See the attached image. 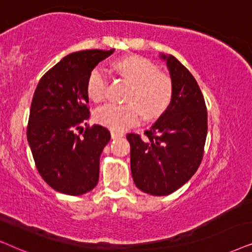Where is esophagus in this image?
Instances as JSON below:
<instances>
[{
    "label": "esophagus",
    "instance_id": "esophagus-1",
    "mask_svg": "<svg viewBox=\"0 0 252 252\" xmlns=\"http://www.w3.org/2000/svg\"><path fill=\"white\" fill-rule=\"evenodd\" d=\"M112 138L113 139H116V138H120V137H123L124 133L123 132H120V131H114V130H112Z\"/></svg>",
    "mask_w": 252,
    "mask_h": 252
}]
</instances>
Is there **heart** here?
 <instances>
[{
  "mask_svg": "<svg viewBox=\"0 0 252 252\" xmlns=\"http://www.w3.org/2000/svg\"><path fill=\"white\" fill-rule=\"evenodd\" d=\"M120 75L132 84L126 105L107 103L95 110L94 120L113 130H126L135 126L145 115L153 120L168 108L173 96V82L166 73L158 71V66L143 56L130 55L115 63ZM86 91L94 102L105 99L107 78L100 68L93 69L87 79Z\"/></svg>",
  "mask_w": 252,
  "mask_h": 252,
  "instance_id": "1",
  "label": "heart"
}]
</instances>
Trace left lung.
I'll use <instances>...</instances> for the list:
<instances>
[{
	"instance_id": "1",
	"label": "left lung",
	"mask_w": 252,
	"mask_h": 252,
	"mask_svg": "<svg viewBox=\"0 0 252 252\" xmlns=\"http://www.w3.org/2000/svg\"><path fill=\"white\" fill-rule=\"evenodd\" d=\"M173 82L168 108L146 130L128 133L131 174L136 187L153 196H166L186 184L203 159L207 133L204 96L189 70L173 55L161 53Z\"/></svg>"
}]
</instances>
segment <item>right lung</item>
<instances>
[{
    "label": "right lung",
    "instance_id": "obj_1",
    "mask_svg": "<svg viewBox=\"0 0 252 252\" xmlns=\"http://www.w3.org/2000/svg\"><path fill=\"white\" fill-rule=\"evenodd\" d=\"M114 50L69 54L42 76L35 89L28 142L40 175L61 193L79 196L98 184L100 156L110 133L99 124L87 126L86 85L92 70Z\"/></svg>",
    "mask_w": 252,
    "mask_h": 252
}]
</instances>
